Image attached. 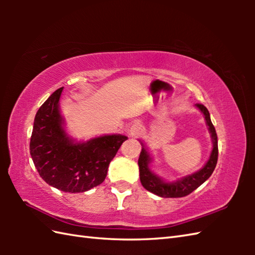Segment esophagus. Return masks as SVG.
Masks as SVG:
<instances>
[{
    "label": "esophagus",
    "mask_w": 255,
    "mask_h": 255,
    "mask_svg": "<svg viewBox=\"0 0 255 255\" xmlns=\"http://www.w3.org/2000/svg\"><path fill=\"white\" fill-rule=\"evenodd\" d=\"M141 130H142L141 125L136 123V124L132 125L130 129H129V134H130L131 137H138V136H140V134H141Z\"/></svg>",
    "instance_id": "esophagus-1"
}]
</instances>
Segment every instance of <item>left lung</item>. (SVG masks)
Returning a JSON list of instances; mask_svg holds the SVG:
<instances>
[{"label":"left lung","mask_w":255,"mask_h":255,"mask_svg":"<svg viewBox=\"0 0 255 255\" xmlns=\"http://www.w3.org/2000/svg\"><path fill=\"white\" fill-rule=\"evenodd\" d=\"M196 107L204 114L206 124L208 126V130L211 134V140H213V150L208 161L206 164L198 170L197 172L192 173L186 176H183L181 178L173 182H166L163 178L159 177L156 174L149 169V164L151 162L150 154L148 151L145 150L143 143L140 141L142 145V150L140 152L138 165H139V172H140V182H141L142 186L147 189V191L158 195L160 197L165 198H177V197H184L187 196L195 191L197 187H199L202 184L207 181L213 174V172L217 164L218 160V140H217V133H216V129L214 127L213 123L210 121V115L207 108L203 104H196Z\"/></svg>","instance_id":"obj_1"}]
</instances>
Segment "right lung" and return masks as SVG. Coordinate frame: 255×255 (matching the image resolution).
Returning a JSON list of instances; mask_svg holds the SVG:
<instances>
[{
  "mask_svg": "<svg viewBox=\"0 0 255 255\" xmlns=\"http://www.w3.org/2000/svg\"><path fill=\"white\" fill-rule=\"evenodd\" d=\"M62 90L53 92L36 114L30 155L47 184L62 192L83 193L104 182L108 165L128 138L105 134L88 141H74L64 130L59 108Z\"/></svg>",
  "mask_w": 255,
  "mask_h": 255,
  "instance_id": "1",
  "label": "right lung"
}]
</instances>
